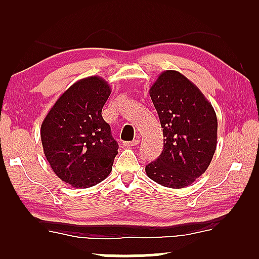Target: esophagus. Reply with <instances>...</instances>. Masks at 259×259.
Returning <instances> with one entry per match:
<instances>
[{"instance_id": "esophagus-1", "label": "esophagus", "mask_w": 259, "mask_h": 259, "mask_svg": "<svg viewBox=\"0 0 259 259\" xmlns=\"http://www.w3.org/2000/svg\"><path fill=\"white\" fill-rule=\"evenodd\" d=\"M138 143H140V140H138V138H136V140H134V141H131V142H124V143H123V145H124V147H126V148H131V147H136Z\"/></svg>"}]
</instances>
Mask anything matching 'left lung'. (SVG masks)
<instances>
[{
	"mask_svg": "<svg viewBox=\"0 0 259 259\" xmlns=\"http://www.w3.org/2000/svg\"><path fill=\"white\" fill-rule=\"evenodd\" d=\"M149 94L164 140L162 154L145 172L163 187H188L205 172L216 151V112L201 90L176 70L163 71Z\"/></svg>",
	"mask_w": 259,
	"mask_h": 259,
	"instance_id": "8db88e82",
	"label": "left lung"
}]
</instances>
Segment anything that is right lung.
I'll list each match as a JSON object with an SVG mask.
<instances>
[{
	"label": "right lung",
	"mask_w": 259,
	"mask_h": 259,
	"mask_svg": "<svg viewBox=\"0 0 259 259\" xmlns=\"http://www.w3.org/2000/svg\"><path fill=\"white\" fill-rule=\"evenodd\" d=\"M111 94L107 81L90 76L61 95L41 125L43 151L58 178L74 188H90L112 170L118 144L102 108Z\"/></svg>",
	"instance_id": "add662e5"
}]
</instances>
